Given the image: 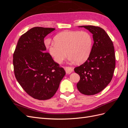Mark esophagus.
<instances>
[{
	"label": "esophagus",
	"mask_w": 128,
	"mask_h": 128,
	"mask_svg": "<svg viewBox=\"0 0 128 128\" xmlns=\"http://www.w3.org/2000/svg\"><path fill=\"white\" fill-rule=\"evenodd\" d=\"M64 69L66 72V74H70L73 71V68L70 67H66Z\"/></svg>",
	"instance_id": "34e87169"
}]
</instances>
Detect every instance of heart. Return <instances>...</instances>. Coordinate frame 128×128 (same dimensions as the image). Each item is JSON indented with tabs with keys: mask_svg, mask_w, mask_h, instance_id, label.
<instances>
[{
	"mask_svg": "<svg viewBox=\"0 0 128 128\" xmlns=\"http://www.w3.org/2000/svg\"><path fill=\"white\" fill-rule=\"evenodd\" d=\"M54 42L48 46L49 53L56 62L61 64L68 55L72 62H83L91 51L93 40L86 32L65 31L56 36Z\"/></svg>",
	"mask_w": 128,
	"mask_h": 128,
	"instance_id": "obj_1",
	"label": "heart"
}]
</instances>
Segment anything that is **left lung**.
Instances as JSON below:
<instances>
[{
  "instance_id": "obj_1",
  "label": "left lung",
  "mask_w": 128,
  "mask_h": 128,
  "mask_svg": "<svg viewBox=\"0 0 128 128\" xmlns=\"http://www.w3.org/2000/svg\"><path fill=\"white\" fill-rule=\"evenodd\" d=\"M93 34L94 43L88 59L74 71L80 75L77 84L78 91L85 95L101 92L112 79L115 67L113 43L102 28L94 26H79Z\"/></svg>"
}]
</instances>
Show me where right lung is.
<instances>
[{
    "label": "right lung",
    "mask_w": 128,
    "mask_h": 128,
    "mask_svg": "<svg viewBox=\"0 0 128 128\" xmlns=\"http://www.w3.org/2000/svg\"><path fill=\"white\" fill-rule=\"evenodd\" d=\"M55 28L34 27L21 36L13 54L15 77L32 98L47 100L55 94L66 74L46 52L44 38Z\"/></svg>",
    "instance_id": "1"
}]
</instances>
